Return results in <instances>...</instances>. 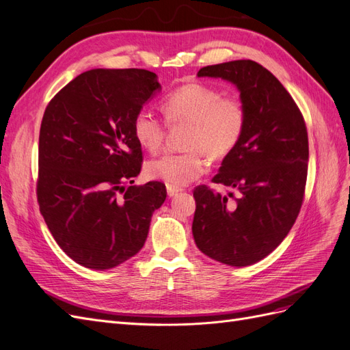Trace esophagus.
<instances>
[{
    "mask_svg": "<svg viewBox=\"0 0 350 350\" xmlns=\"http://www.w3.org/2000/svg\"><path fill=\"white\" fill-rule=\"evenodd\" d=\"M166 191H167V196L169 197H174V196H176V194H179L183 191L181 188H178V187H171V185H166Z\"/></svg>",
    "mask_w": 350,
    "mask_h": 350,
    "instance_id": "34e87169",
    "label": "esophagus"
}]
</instances>
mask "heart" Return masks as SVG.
<instances>
[{"label": "heart", "instance_id": "1", "mask_svg": "<svg viewBox=\"0 0 350 350\" xmlns=\"http://www.w3.org/2000/svg\"><path fill=\"white\" fill-rule=\"evenodd\" d=\"M167 124H187L185 150L165 153L146 165V176L171 187H184L207 171V153L221 159L237 149L247 126V109L237 96L220 89L189 81L169 92L162 100ZM133 133L144 149L156 152L165 140V122L147 111L134 116Z\"/></svg>", "mask_w": 350, "mask_h": 350}]
</instances>
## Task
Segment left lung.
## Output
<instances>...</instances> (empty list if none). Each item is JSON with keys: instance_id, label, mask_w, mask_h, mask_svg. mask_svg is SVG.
<instances>
[{"instance_id": "obj_1", "label": "left lung", "mask_w": 350, "mask_h": 350, "mask_svg": "<svg viewBox=\"0 0 350 350\" xmlns=\"http://www.w3.org/2000/svg\"><path fill=\"white\" fill-rule=\"evenodd\" d=\"M197 76L235 84L247 126L213 178L230 191L194 189V241L219 262L251 266L278 248L299 215L308 174L306 125L289 92L256 61L207 66Z\"/></svg>"}]
</instances>
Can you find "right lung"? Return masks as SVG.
<instances>
[{
    "mask_svg": "<svg viewBox=\"0 0 350 350\" xmlns=\"http://www.w3.org/2000/svg\"><path fill=\"white\" fill-rule=\"evenodd\" d=\"M140 68L81 72L48 103L39 133L38 203L61 250L80 266L108 270L139 252L162 183L131 185L142 171L134 116L156 92Z\"/></svg>",
    "mask_w": 350,
    "mask_h": 350,
    "instance_id": "add662e5",
    "label": "right lung"
}]
</instances>
